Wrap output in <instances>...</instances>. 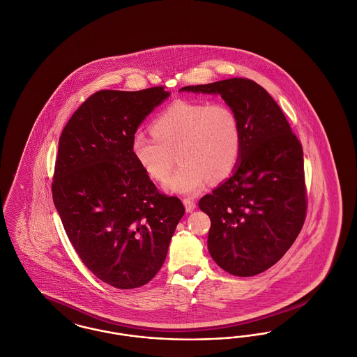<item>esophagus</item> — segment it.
<instances>
[{
    "label": "esophagus",
    "instance_id": "34e87169",
    "mask_svg": "<svg viewBox=\"0 0 357 357\" xmlns=\"http://www.w3.org/2000/svg\"><path fill=\"white\" fill-rule=\"evenodd\" d=\"M183 204H185V207H186L187 213H191V211H194V210H195V207H197L195 202H194L192 199H188V198L183 199Z\"/></svg>",
    "mask_w": 357,
    "mask_h": 357
}]
</instances>
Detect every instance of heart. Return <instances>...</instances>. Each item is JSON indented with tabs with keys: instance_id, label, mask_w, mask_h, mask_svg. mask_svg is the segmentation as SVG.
<instances>
[{
	"instance_id": "heart-1",
	"label": "heart",
	"mask_w": 357,
	"mask_h": 357,
	"mask_svg": "<svg viewBox=\"0 0 357 357\" xmlns=\"http://www.w3.org/2000/svg\"><path fill=\"white\" fill-rule=\"evenodd\" d=\"M151 131L132 135L131 153L159 182L169 176L178 153L182 166L166 181L167 191L194 195L208 179L222 182L237 167L242 130L236 111L225 102H172L153 120Z\"/></svg>"
}]
</instances>
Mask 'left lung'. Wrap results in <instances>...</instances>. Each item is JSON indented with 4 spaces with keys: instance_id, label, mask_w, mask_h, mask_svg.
<instances>
[{
    "instance_id": "obj_1",
    "label": "left lung",
    "mask_w": 357,
    "mask_h": 357,
    "mask_svg": "<svg viewBox=\"0 0 357 357\" xmlns=\"http://www.w3.org/2000/svg\"><path fill=\"white\" fill-rule=\"evenodd\" d=\"M181 91L221 95L242 130L233 175L199 201L211 220L208 252L233 275L265 272L288 252L305 221L303 146L278 104L253 80L234 77Z\"/></svg>"
}]
</instances>
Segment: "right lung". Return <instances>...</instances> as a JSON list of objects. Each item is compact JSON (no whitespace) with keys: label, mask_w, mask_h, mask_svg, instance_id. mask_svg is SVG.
Returning <instances> with one entry per match:
<instances>
[{"label":"right lung","mask_w":357,"mask_h":357,"mask_svg":"<svg viewBox=\"0 0 357 357\" xmlns=\"http://www.w3.org/2000/svg\"><path fill=\"white\" fill-rule=\"evenodd\" d=\"M170 92L102 89L64 127L53 202L85 266L119 289L146 285L162 268L185 206L153 185L131 153V137Z\"/></svg>","instance_id":"obj_1"}]
</instances>
